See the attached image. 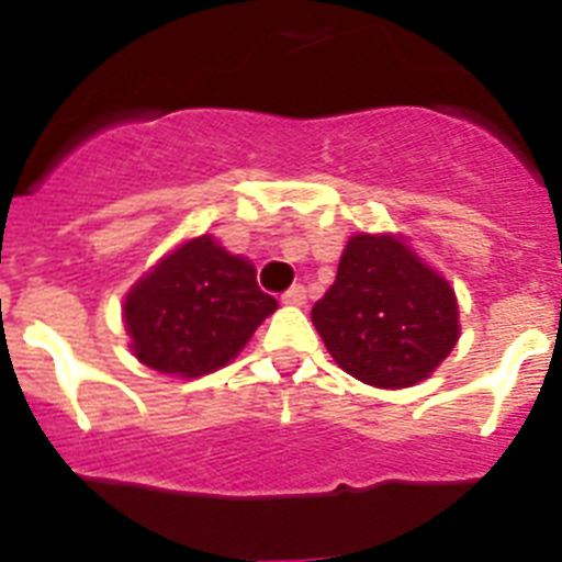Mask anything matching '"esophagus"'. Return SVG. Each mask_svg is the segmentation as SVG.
<instances>
[{"label": "esophagus", "mask_w": 562, "mask_h": 562, "mask_svg": "<svg viewBox=\"0 0 562 562\" xmlns=\"http://www.w3.org/2000/svg\"><path fill=\"white\" fill-rule=\"evenodd\" d=\"M281 301H284L286 306H303V303H306V290H303V286H292L290 292H284Z\"/></svg>", "instance_id": "34e87169"}]
</instances>
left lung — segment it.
<instances>
[{
    "label": "left lung",
    "mask_w": 562,
    "mask_h": 562,
    "mask_svg": "<svg viewBox=\"0 0 562 562\" xmlns=\"http://www.w3.org/2000/svg\"><path fill=\"white\" fill-rule=\"evenodd\" d=\"M312 323L334 362L370 387L424 382L454 351V286L398 234H353Z\"/></svg>",
    "instance_id": "left-lung-1"
}]
</instances>
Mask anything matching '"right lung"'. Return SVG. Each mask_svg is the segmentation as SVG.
<instances>
[{
  "mask_svg": "<svg viewBox=\"0 0 562 562\" xmlns=\"http://www.w3.org/2000/svg\"><path fill=\"white\" fill-rule=\"evenodd\" d=\"M276 308V297L256 284V267L203 234L138 278L122 321L138 362L198 379L225 368Z\"/></svg>",
  "mask_w": 562,
  "mask_h": 562,
  "instance_id": "1",
  "label": "right lung"
}]
</instances>
